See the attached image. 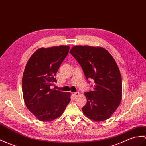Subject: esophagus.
<instances>
[{
	"label": "esophagus",
	"instance_id": "obj_1",
	"mask_svg": "<svg viewBox=\"0 0 146 146\" xmlns=\"http://www.w3.org/2000/svg\"><path fill=\"white\" fill-rule=\"evenodd\" d=\"M80 94V93L79 92H75V93H72V95L74 96V97H76L78 96Z\"/></svg>",
	"mask_w": 146,
	"mask_h": 146
}]
</instances>
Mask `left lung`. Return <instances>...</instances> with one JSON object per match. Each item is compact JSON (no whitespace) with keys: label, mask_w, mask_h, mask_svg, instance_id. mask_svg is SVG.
<instances>
[{"label":"left lung","mask_w":146,"mask_h":146,"mask_svg":"<svg viewBox=\"0 0 146 146\" xmlns=\"http://www.w3.org/2000/svg\"><path fill=\"white\" fill-rule=\"evenodd\" d=\"M70 53L82 67L86 79H93V90L84 93L87 103L83 114L100 122L112 116L119 106L123 94L120 71L108 51L100 46H74Z\"/></svg>","instance_id":"1"}]
</instances>
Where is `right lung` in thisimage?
Here are the masks:
<instances>
[{"label": "right lung", "mask_w": 146, "mask_h": 146, "mask_svg": "<svg viewBox=\"0 0 146 146\" xmlns=\"http://www.w3.org/2000/svg\"><path fill=\"white\" fill-rule=\"evenodd\" d=\"M70 46L40 48L30 56L22 77L23 100L28 110L40 121L60 117L71 100V93L51 88Z\"/></svg>", "instance_id": "right-lung-1"}]
</instances>
